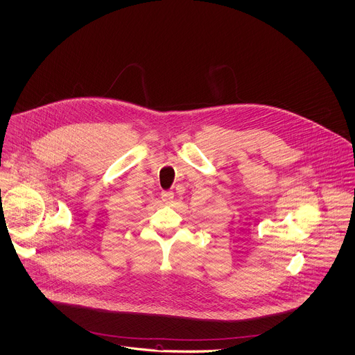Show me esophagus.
I'll return each instance as SVG.
<instances>
[{
	"mask_svg": "<svg viewBox=\"0 0 355 355\" xmlns=\"http://www.w3.org/2000/svg\"><path fill=\"white\" fill-rule=\"evenodd\" d=\"M173 199H174V192H171V191H164V192H162V200L164 202V203H171L173 202Z\"/></svg>",
	"mask_w": 355,
	"mask_h": 355,
	"instance_id": "1",
	"label": "esophagus"
}]
</instances>
